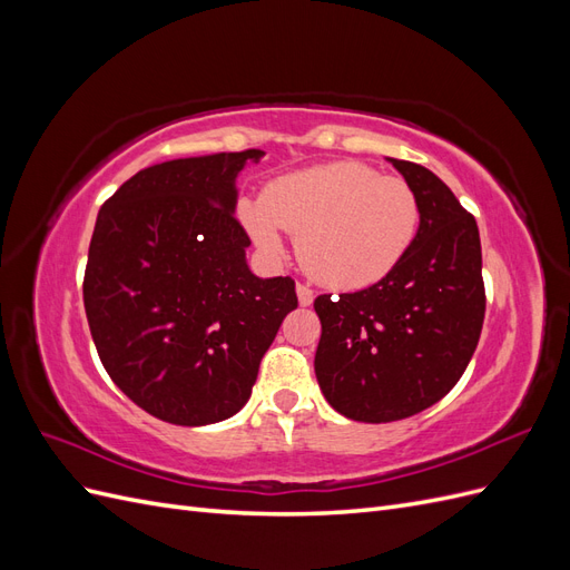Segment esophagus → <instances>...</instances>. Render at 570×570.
Instances as JSON below:
<instances>
[{
	"label": "esophagus",
	"mask_w": 570,
	"mask_h": 570,
	"mask_svg": "<svg viewBox=\"0 0 570 570\" xmlns=\"http://www.w3.org/2000/svg\"><path fill=\"white\" fill-rule=\"evenodd\" d=\"M297 299L302 306H308L314 302V289L306 287V285H297Z\"/></svg>",
	"instance_id": "1"
}]
</instances>
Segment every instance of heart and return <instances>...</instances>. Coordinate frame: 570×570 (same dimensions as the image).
<instances>
[{
	"label": "heart",
	"instance_id": "obj_1",
	"mask_svg": "<svg viewBox=\"0 0 570 570\" xmlns=\"http://www.w3.org/2000/svg\"><path fill=\"white\" fill-rule=\"evenodd\" d=\"M237 216L264 254L283 252V228L297 235V254L318 283L354 292L404 262L421 228V202L400 178L333 161L273 180L262 204L239 202Z\"/></svg>",
	"mask_w": 570,
	"mask_h": 570
}]
</instances>
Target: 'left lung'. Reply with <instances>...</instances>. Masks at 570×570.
<instances>
[{
    "label": "left lung",
    "mask_w": 570,
    "mask_h": 570,
    "mask_svg": "<svg viewBox=\"0 0 570 570\" xmlns=\"http://www.w3.org/2000/svg\"><path fill=\"white\" fill-rule=\"evenodd\" d=\"M421 202V228L385 281L321 295L318 387L361 423L402 421L450 392L478 347L485 318L475 218L433 170L385 157Z\"/></svg>",
    "instance_id": "obj_1"
}]
</instances>
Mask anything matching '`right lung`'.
Wrapping results in <instances>:
<instances>
[{
    "label": "right lung",
    "instance_id": "obj_1",
    "mask_svg": "<svg viewBox=\"0 0 570 570\" xmlns=\"http://www.w3.org/2000/svg\"><path fill=\"white\" fill-rule=\"evenodd\" d=\"M264 154L147 166L97 214L82 285L95 347L120 392L166 423L235 416L297 308L295 281L249 271L235 220L237 178Z\"/></svg>",
    "mask_w": 570,
    "mask_h": 570
}]
</instances>
